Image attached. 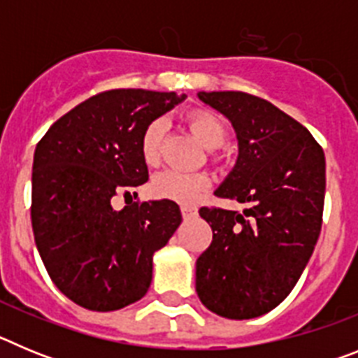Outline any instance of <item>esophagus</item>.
<instances>
[{"mask_svg":"<svg viewBox=\"0 0 358 358\" xmlns=\"http://www.w3.org/2000/svg\"><path fill=\"white\" fill-rule=\"evenodd\" d=\"M181 215L185 218L195 217V215H197V208L192 206V204H182V206H181Z\"/></svg>","mask_w":358,"mask_h":358,"instance_id":"esophagus-1","label":"esophagus"}]
</instances>
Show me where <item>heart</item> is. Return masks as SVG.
Instances as JSON below:
<instances>
[{
    "instance_id": "obj_1",
    "label": "heart",
    "mask_w": 358,
    "mask_h": 358,
    "mask_svg": "<svg viewBox=\"0 0 358 358\" xmlns=\"http://www.w3.org/2000/svg\"><path fill=\"white\" fill-rule=\"evenodd\" d=\"M186 123L192 129L202 145L208 148L222 147L227 140V129L224 122L217 115L210 110L197 109L192 110L186 116ZM164 140V122L163 120H154L145 127L140 140V152L145 164L156 166L161 159V148ZM211 159L218 161L220 154L217 150H211ZM210 188V177L206 173H182V172H163L154 177L152 181V194L157 199H166V201L176 202H194L201 197L206 189Z\"/></svg>"
}]
</instances>
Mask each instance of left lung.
I'll use <instances>...</instances> for the list:
<instances>
[{
	"mask_svg": "<svg viewBox=\"0 0 358 358\" xmlns=\"http://www.w3.org/2000/svg\"><path fill=\"white\" fill-rule=\"evenodd\" d=\"M202 102L231 120L238 161L220 199L249 208L199 210L213 231L197 258L195 290L208 310L252 319L290 294L314 252L324 208V152L308 129L271 102L242 91H201Z\"/></svg>",
	"mask_w": 358,
	"mask_h": 358,
	"instance_id": "obj_1",
	"label": "left lung"
}]
</instances>
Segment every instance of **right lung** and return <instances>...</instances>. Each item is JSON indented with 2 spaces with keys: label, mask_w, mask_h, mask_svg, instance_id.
I'll return each mask as SVG.
<instances>
[{
  "label": "right lung",
  "mask_w": 358,
  "mask_h": 358,
  "mask_svg": "<svg viewBox=\"0 0 358 358\" xmlns=\"http://www.w3.org/2000/svg\"><path fill=\"white\" fill-rule=\"evenodd\" d=\"M147 90L102 91L57 120L37 143L31 229L50 278L73 303L110 312L140 301L152 255L181 224L172 201H110L148 181L145 127L185 100Z\"/></svg>",
  "instance_id": "obj_1"
}]
</instances>
